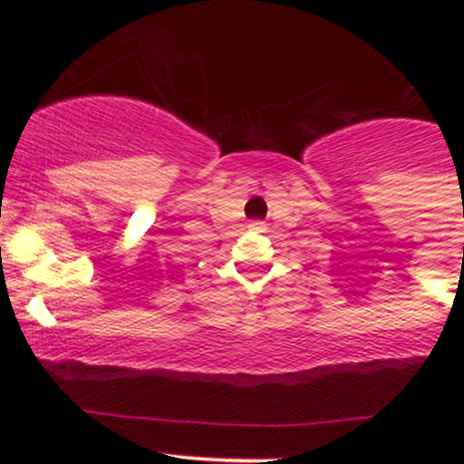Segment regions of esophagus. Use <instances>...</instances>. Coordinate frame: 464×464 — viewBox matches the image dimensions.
Segmentation results:
<instances>
[{
	"instance_id": "1",
	"label": "esophagus",
	"mask_w": 464,
	"mask_h": 464,
	"mask_svg": "<svg viewBox=\"0 0 464 464\" xmlns=\"http://www.w3.org/2000/svg\"><path fill=\"white\" fill-rule=\"evenodd\" d=\"M251 231H265V222H249Z\"/></svg>"
}]
</instances>
